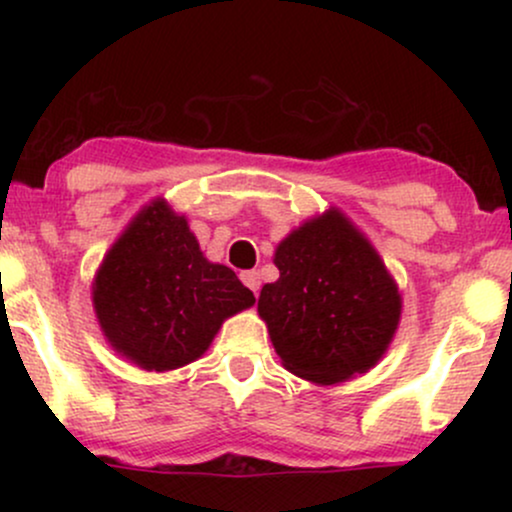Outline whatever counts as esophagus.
<instances>
[{"label": "esophagus", "instance_id": "34e87169", "mask_svg": "<svg viewBox=\"0 0 512 512\" xmlns=\"http://www.w3.org/2000/svg\"><path fill=\"white\" fill-rule=\"evenodd\" d=\"M240 279H243V284L248 286V289L257 296V291H260V274H257L255 269H252V272L240 274Z\"/></svg>", "mask_w": 512, "mask_h": 512}]
</instances>
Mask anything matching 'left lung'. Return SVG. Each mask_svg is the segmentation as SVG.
I'll return each instance as SVG.
<instances>
[{"label": "left lung", "instance_id": "left-lung-1", "mask_svg": "<svg viewBox=\"0 0 512 512\" xmlns=\"http://www.w3.org/2000/svg\"><path fill=\"white\" fill-rule=\"evenodd\" d=\"M279 279L257 313L281 366L315 385L346 383L378 366L402 320V293L361 228L330 207L276 245Z\"/></svg>", "mask_w": 512, "mask_h": 512}]
</instances>
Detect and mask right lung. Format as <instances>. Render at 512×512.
<instances>
[{"mask_svg": "<svg viewBox=\"0 0 512 512\" xmlns=\"http://www.w3.org/2000/svg\"><path fill=\"white\" fill-rule=\"evenodd\" d=\"M91 301L115 354L166 373L207 354L223 322L248 310L255 296L233 269L209 262L185 214L156 197L105 252Z\"/></svg>", "mask_w": 512, "mask_h": 512, "instance_id": "right-lung-1", "label": "right lung"}]
</instances>
